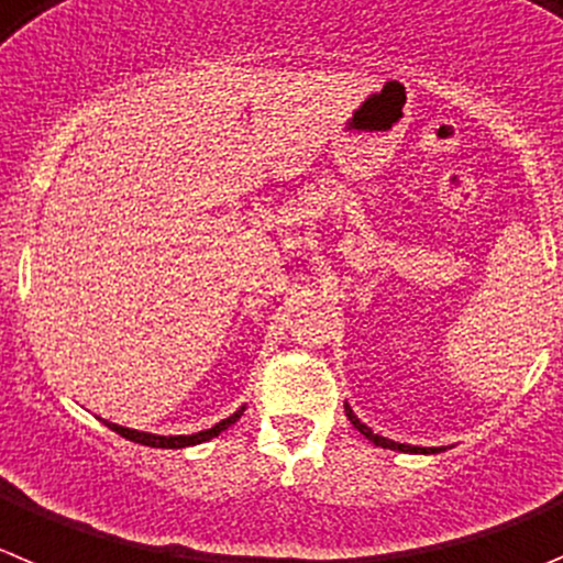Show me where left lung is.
Here are the masks:
<instances>
[{
  "instance_id": "obj_1",
  "label": "left lung",
  "mask_w": 563,
  "mask_h": 563,
  "mask_svg": "<svg viewBox=\"0 0 563 563\" xmlns=\"http://www.w3.org/2000/svg\"><path fill=\"white\" fill-rule=\"evenodd\" d=\"M345 416H349V421H352L354 427H357L360 432H363L365 438H368V441H374L376 446H383V450H399V452H438L435 446H430V450H424V446H407V443H396V441H390V438H383V435H376V432H371V427H365L363 421L357 419V416H354V410L349 405H345Z\"/></svg>"
}]
</instances>
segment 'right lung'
I'll return each instance as SVG.
<instances>
[{
	"instance_id": "add662e5",
	"label": "right lung",
	"mask_w": 563,
	"mask_h": 563,
	"mask_svg": "<svg viewBox=\"0 0 563 563\" xmlns=\"http://www.w3.org/2000/svg\"><path fill=\"white\" fill-rule=\"evenodd\" d=\"M242 410H245V407H240V410H236L234 416L223 419V421H220V424L211 427V430L195 432V435H153V432L128 430V427L111 424V421H106V424L111 427L113 432H120L122 438H128V441H133V443H144V446H156V450H184V446H195V443H203V441H209V438L220 435V432H223V430H229V427L234 424L236 419H240Z\"/></svg>"
}]
</instances>
